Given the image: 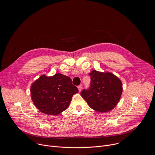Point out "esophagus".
Listing matches in <instances>:
<instances>
[{
	"mask_svg": "<svg viewBox=\"0 0 155 155\" xmlns=\"http://www.w3.org/2000/svg\"><path fill=\"white\" fill-rule=\"evenodd\" d=\"M78 91L80 92V91H81V90H82V87H81V85L78 86Z\"/></svg>",
	"mask_w": 155,
	"mask_h": 155,
	"instance_id": "1",
	"label": "esophagus"
}]
</instances>
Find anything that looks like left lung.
<instances>
[{
  "label": "left lung",
  "mask_w": 155,
  "mask_h": 155,
  "mask_svg": "<svg viewBox=\"0 0 155 155\" xmlns=\"http://www.w3.org/2000/svg\"><path fill=\"white\" fill-rule=\"evenodd\" d=\"M90 87L83 90L81 96L89 106L98 112H107L116 107L122 93L120 80L110 72L93 70L89 74Z\"/></svg>",
  "instance_id": "left-lung-1"
}]
</instances>
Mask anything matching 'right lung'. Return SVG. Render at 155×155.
Wrapping results in <instances>:
<instances>
[{
	"instance_id": "right-lung-1",
	"label": "right lung",
	"mask_w": 155,
	"mask_h": 155,
	"mask_svg": "<svg viewBox=\"0 0 155 155\" xmlns=\"http://www.w3.org/2000/svg\"><path fill=\"white\" fill-rule=\"evenodd\" d=\"M30 91L35 106L44 114L54 116L68 107L78 90L70 77L55 74L51 77L41 75L33 83Z\"/></svg>"
}]
</instances>
